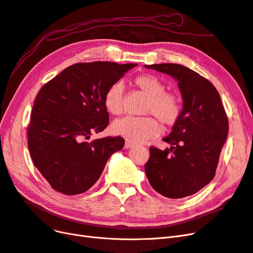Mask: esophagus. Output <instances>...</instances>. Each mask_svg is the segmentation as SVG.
Instances as JSON below:
<instances>
[{
    "mask_svg": "<svg viewBox=\"0 0 253 253\" xmlns=\"http://www.w3.org/2000/svg\"><path fill=\"white\" fill-rule=\"evenodd\" d=\"M134 144L132 143V142H129V141H126V143H125V147L126 149H129V147H132Z\"/></svg>",
    "mask_w": 253,
    "mask_h": 253,
    "instance_id": "obj_1",
    "label": "esophagus"
}]
</instances>
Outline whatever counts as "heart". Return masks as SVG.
Instances as JSON below:
<instances>
[{"label": "heart", "instance_id": "heart-1", "mask_svg": "<svg viewBox=\"0 0 253 253\" xmlns=\"http://www.w3.org/2000/svg\"><path fill=\"white\" fill-rule=\"evenodd\" d=\"M134 84L146 96L143 114L153 115L165 126L177 123L182 110L180 97L175 92L165 91V84L159 77L150 73L141 74L135 78ZM103 104L110 114L120 115L124 112V85L120 83L110 85L104 93ZM154 119L126 117L116 120L112 129L130 142H144L160 134V126Z\"/></svg>", "mask_w": 253, "mask_h": 253}]
</instances>
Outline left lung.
<instances>
[{
    "label": "left lung",
    "instance_id": "8db88e82",
    "mask_svg": "<svg viewBox=\"0 0 253 253\" xmlns=\"http://www.w3.org/2000/svg\"><path fill=\"white\" fill-rule=\"evenodd\" d=\"M178 82L183 109L163 141L167 150L150 147L145 173L152 187L169 199L191 196L210 183L228 134V119L214 85L191 69L178 64L145 65Z\"/></svg>",
    "mask_w": 253,
    "mask_h": 253
}]
</instances>
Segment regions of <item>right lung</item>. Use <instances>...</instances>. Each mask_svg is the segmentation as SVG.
Segmentation results:
<instances>
[{"label": "right lung", "mask_w": 253, "mask_h": 253, "mask_svg": "<svg viewBox=\"0 0 253 253\" xmlns=\"http://www.w3.org/2000/svg\"><path fill=\"white\" fill-rule=\"evenodd\" d=\"M136 64L77 63L42 86L27 127L31 159L50 186L68 196L84 193L96 182L125 139L86 141L109 125L103 96Z\"/></svg>", "instance_id": "obj_1"}]
</instances>
